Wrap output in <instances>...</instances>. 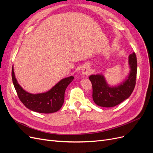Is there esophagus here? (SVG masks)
I'll return each instance as SVG.
<instances>
[{
  "mask_svg": "<svg viewBox=\"0 0 153 153\" xmlns=\"http://www.w3.org/2000/svg\"><path fill=\"white\" fill-rule=\"evenodd\" d=\"M91 73V69L90 67L87 65L84 66L82 68V73L84 75H89Z\"/></svg>",
  "mask_w": 153,
  "mask_h": 153,
  "instance_id": "34e87169",
  "label": "esophagus"
}]
</instances>
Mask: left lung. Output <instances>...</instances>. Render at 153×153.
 Segmentation results:
<instances>
[{"mask_svg": "<svg viewBox=\"0 0 153 153\" xmlns=\"http://www.w3.org/2000/svg\"><path fill=\"white\" fill-rule=\"evenodd\" d=\"M130 71L127 78L117 86L110 87L102 75L89 76L92 85V99L94 103L102 107H113L128 99L133 92L136 84L137 61L135 53L129 55Z\"/></svg>", "mask_w": 153, "mask_h": 153, "instance_id": "8db88e82", "label": "left lung"}]
</instances>
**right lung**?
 <instances>
[{"label":"right lung","instance_id":"1","mask_svg":"<svg viewBox=\"0 0 153 153\" xmlns=\"http://www.w3.org/2000/svg\"><path fill=\"white\" fill-rule=\"evenodd\" d=\"M12 80L18 98L27 108L36 112L51 114L57 112L64 101V93L67 87L74 79L71 76L63 78L50 91L39 94H30L18 84L12 68Z\"/></svg>","mask_w":153,"mask_h":153}]
</instances>
